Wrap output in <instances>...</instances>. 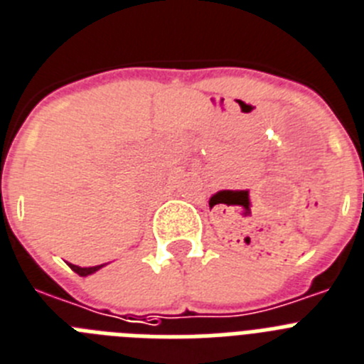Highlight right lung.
<instances>
[{"label":"right lung","mask_w":364,"mask_h":364,"mask_svg":"<svg viewBox=\"0 0 364 364\" xmlns=\"http://www.w3.org/2000/svg\"><path fill=\"white\" fill-rule=\"evenodd\" d=\"M68 265L71 267V271L77 272L79 276H88V274H93V272H97L99 269H102V267L107 265H95V267H79V265H73V263H68Z\"/></svg>","instance_id":"obj_1"}]
</instances>
